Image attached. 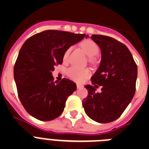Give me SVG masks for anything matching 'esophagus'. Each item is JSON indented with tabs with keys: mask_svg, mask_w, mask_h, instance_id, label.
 Here are the masks:
<instances>
[{
	"mask_svg": "<svg viewBox=\"0 0 149 149\" xmlns=\"http://www.w3.org/2000/svg\"><path fill=\"white\" fill-rule=\"evenodd\" d=\"M84 87V86L81 85V84H77V88H83Z\"/></svg>",
	"mask_w": 149,
	"mask_h": 149,
	"instance_id": "34e87169",
	"label": "esophagus"
}]
</instances>
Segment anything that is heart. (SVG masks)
I'll list each match as a JSON object with an SVG mask.
<instances>
[{"label": "heart", "mask_w": 149, "mask_h": 149, "mask_svg": "<svg viewBox=\"0 0 149 149\" xmlns=\"http://www.w3.org/2000/svg\"><path fill=\"white\" fill-rule=\"evenodd\" d=\"M80 46L84 49L86 54L88 56L91 57L90 61H91L92 57H95V55L99 53L100 48L98 45L95 41L91 40H85L82 41L80 43ZM70 49H68L63 54V61H66L69 57ZM89 70L87 69H82V68L77 67V66H72L69 68L67 71V74L72 80L76 82H81L84 79L86 78L89 75Z\"/></svg>", "instance_id": "heart-1"}]
</instances>
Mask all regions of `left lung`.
<instances>
[{"label": "left lung", "instance_id": "1", "mask_svg": "<svg viewBox=\"0 0 149 149\" xmlns=\"http://www.w3.org/2000/svg\"><path fill=\"white\" fill-rule=\"evenodd\" d=\"M87 35L86 38H88ZM101 50V62L86 86L88 96L83 100L85 112L93 120L106 123L120 117L135 94L137 66L126 46L111 37L92 35ZM98 85L103 86L96 92Z\"/></svg>", "mask_w": 149, "mask_h": 149}]
</instances>
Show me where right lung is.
I'll use <instances>...</instances> for the list:
<instances>
[{
    "instance_id": "right-lung-1",
    "label": "right lung",
    "mask_w": 149,
    "mask_h": 149,
    "mask_svg": "<svg viewBox=\"0 0 149 149\" xmlns=\"http://www.w3.org/2000/svg\"><path fill=\"white\" fill-rule=\"evenodd\" d=\"M85 36L46 30L30 37L22 46L15 63L14 77L19 99L32 117L49 121L63 113L68 97L77 86L66 78L56 84L52 72L56 65L63 63L65 52Z\"/></svg>"
}]
</instances>
